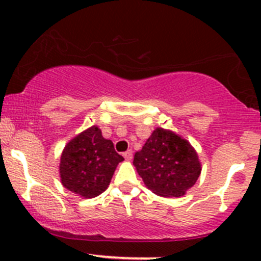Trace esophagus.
Masks as SVG:
<instances>
[{"label":"esophagus","instance_id":"esophagus-1","mask_svg":"<svg viewBox=\"0 0 261 261\" xmlns=\"http://www.w3.org/2000/svg\"><path fill=\"white\" fill-rule=\"evenodd\" d=\"M123 158H125L127 162H130V160L133 159V151H131V150H127L126 152H123Z\"/></svg>","mask_w":261,"mask_h":261}]
</instances>
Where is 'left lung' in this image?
Listing matches in <instances>:
<instances>
[{
    "label": "left lung",
    "mask_w": 261,
    "mask_h": 261,
    "mask_svg": "<svg viewBox=\"0 0 261 261\" xmlns=\"http://www.w3.org/2000/svg\"><path fill=\"white\" fill-rule=\"evenodd\" d=\"M134 165L156 196L181 197L196 184L202 165L196 149L174 131L156 127L135 152Z\"/></svg>",
    "instance_id": "1"
}]
</instances>
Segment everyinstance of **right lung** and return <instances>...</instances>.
Wrapping results in <instances>:
<instances>
[{"label":"right lung","mask_w":261,"mask_h":261,"mask_svg":"<svg viewBox=\"0 0 261 261\" xmlns=\"http://www.w3.org/2000/svg\"><path fill=\"white\" fill-rule=\"evenodd\" d=\"M123 158L114 143L102 136L93 125L75 135L60 155L59 174L64 188L82 198H94L110 186L116 168Z\"/></svg>","instance_id":"right-lung-1"}]
</instances>
